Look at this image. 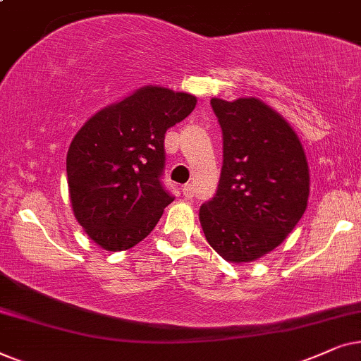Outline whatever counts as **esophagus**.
Returning <instances> with one entry per match:
<instances>
[{
    "label": "esophagus",
    "instance_id": "1",
    "mask_svg": "<svg viewBox=\"0 0 361 361\" xmlns=\"http://www.w3.org/2000/svg\"><path fill=\"white\" fill-rule=\"evenodd\" d=\"M181 191H183V196L186 200H191L195 196V190H193V185H191V183H186Z\"/></svg>",
    "mask_w": 361,
    "mask_h": 361
}]
</instances>
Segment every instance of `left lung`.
I'll list each match as a JSON object with an SVG mask.
<instances>
[{
	"instance_id": "left-lung-1",
	"label": "left lung",
	"mask_w": 361,
	"mask_h": 361,
	"mask_svg": "<svg viewBox=\"0 0 361 361\" xmlns=\"http://www.w3.org/2000/svg\"><path fill=\"white\" fill-rule=\"evenodd\" d=\"M211 107L223 130V168L200 223L221 257L251 262L276 249L304 214L307 157L289 122L262 100L214 97Z\"/></svg>"
}]
</instances>
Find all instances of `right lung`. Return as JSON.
I'll return each instance as SVG.
<instances>
[{
    "label": "right lung",
    "mask_w": 361,
    "mask_h": 361,
    "mask_svg": "<svg viewBox=\"0 0 361 361\" xmlns=\"http://www.w3.org/2000/svg\"><path fill=\"white\" fill-rule=\"evenodd\" d=\"M195 107V95L145 85L99 110L72 138L66 158L72 211L105 251L145 239L173 201L161 185L163 142Z\"/></svg>",
    "instance_id": "obj_1"
}]
</instances>
